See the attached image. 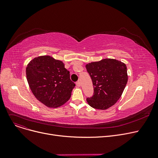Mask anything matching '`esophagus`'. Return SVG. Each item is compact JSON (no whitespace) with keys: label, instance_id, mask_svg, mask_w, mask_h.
<instances>
[{"label":"esophagus","instance_id":"obj_1","mask_svg":"<svg viewBox=\"0 0 158 158\" xmlns=\"http://www.w3.org/2000/svg\"><path fill=\"white\" fill-rule=\"evenodd\" d=\"M76 86H77V87H80V86H81V82H80L79 81L76 82Z\"/></svg>","mask_w":158,"mask_h":158}]
</instances>
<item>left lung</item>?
I'll list each match as a JSON object with an SVG mask.
<instances>
[{
	"mask_svg": "<svg viewBox=\"0 0 158 158\" xmlns=\"http://www.w3.org/2000/svg\"><path fill=\"white\" fill-rule=\"evenodd\" d=\"M86 68L92 78L94 94L87 98L93 108L105 110L118 101L128 81L125 63L111 58L86 64Z\"/></svg>",
	"mask_w": 158,
	"mask_h": 158,
	"instance_id": "8db88e82",
	"label": "left lung"
}]
</instances>
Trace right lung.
Returning <instances> with one entry per match:
<instances>
[{"label": "right lung", "mask_w": 158, "mask_h": 158, "mask_svg": "<svg viewBox=\"0 0 158 158\" xmlns=\"http://www.w3.org/2000/svg\"><path fill=\"white\" fill-rule=\"evenodd\" d=\"M26 77L37 100L53 108L69 100L76 85L63 61L47 55L36 57L27 64Z\"/></svg>", "instance_id": "right-lung-1"}]
</instances>
